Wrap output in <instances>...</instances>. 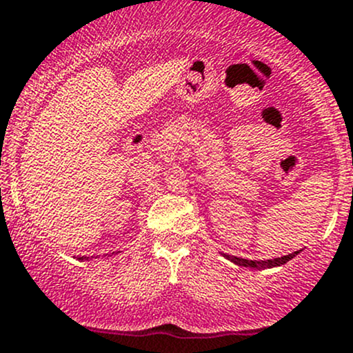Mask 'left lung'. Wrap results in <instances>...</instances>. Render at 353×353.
I'll return each mask as SVG.
<instances>
[{"instance_id": "obj_1", "label": "left lung", "mask_w": 353, "mask_h": 353, "mask_svg": "<svg viewBox=\"0 0 353 353\" xmlns=\"http://www.w3.org/2000/svg\"><path fill=\"white\" fill-rule=\"evenodd\" d=\"M301 252V250H299ZM299 252H294L290 255L281 256V258H274V260H246V258H239V256H231V255H224L228 260H231L232 263L239 265V267H248V268H256V270H261V268H274V267H281V265L287 263L289 260H292L294 256L299 255Z\"/></svg>"}]
</instances>
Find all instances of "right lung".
<instances>
[{
    "mask_svg": "<svg viewBox=\"0 0 353 353\" xmlns=\"http://www.w3.org/2000/svg\"><path fill=\"white\" fill-rule=\"evenodd\" d=\"M117 253H119V252H117ZM78 260H81V261H83V260H90V258H86V256H79Z\"/></svg>",
    "mask_w": 353,
    "mask_h": 353,
    "instance_id": "add662e5",
    "label": "right lung"
}]
</instances>
